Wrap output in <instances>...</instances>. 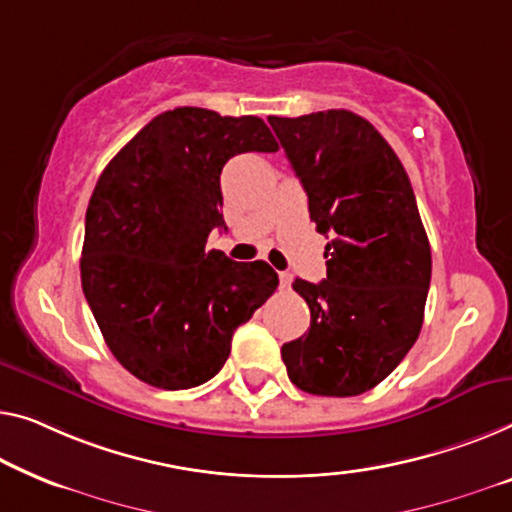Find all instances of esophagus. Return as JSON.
I'll return each instance as SVG.
<instances>
[{
	"instance_id": "1",
	"label": "esophagus",
	"mask_w": 512,
	"mask_h": 512,
	"mask_svg": "<svg viewBox=\"0 0 512 512\" xmlns=\"http://www.w3.org/2000/svg\"><path fill=\"white\" fill-rule=\"evenodd\" d=\"M280 287H282V289L292 287V273H287V271L280 273Z\"/></svg>"
}]
</instances>
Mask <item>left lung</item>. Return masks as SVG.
<instances>
[{"instance_id": "obj_1", "label": "left lung", "mask_w": 512, "mask_h": 512, "mask_svg": "<svg viewBox=\"0 0 512 512\" xmlns=\"http://www.w3.org/2000/svg\"><path fill=\"white\" fill-rule=\"evenodd\" d=\"M326 243V278L294 280L310 329L280 349L305 393L375 388L421 333L432 253L414 188L381 133L349 110L269 117Z\"/></svg>"}]
</instances>
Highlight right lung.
Instances as JSON below:
<instances>
[{
    "instance_id": "obj_1",
    "label": "right lung",
    "mask_w": 512,
    "mask_h": 512,
    "mask_svg": "<svg viewBox=\"0 0 512 512\" xmlns=\"http://www.w3.org/2000/svg\"><path fill=\"white\" fill-rule=\"evenodd\" d=\"M246 151H278L259 117L167 110L96 183L82 292L114 358L144 384L179 391L216 377L234 331L276 292L278 273L262 259L207 250L211 230H227L220 172Z\"/></svg>"
}]
</instances>
